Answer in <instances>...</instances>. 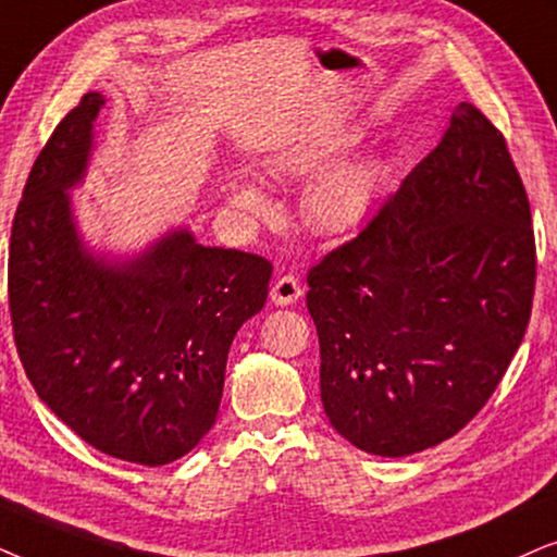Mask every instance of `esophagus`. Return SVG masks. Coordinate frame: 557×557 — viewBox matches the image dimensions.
I'll list each match as a JSON object with an SVG mask.
<instances>
[{
  "mask_svg": "<svg viewBox=\"0 0 557 557\" xmlns=\"http://www.w3.org/2000/svg\"><path fill=\"white\" fill-rule=\"evenodd\" d=\"M300 295H302V287L298 283V277H293V274H285V277H280L270 290V298H272L274 306H293V302L298 300Z\"/></svg>",
  "mask_w": 557,
  "mask_h": 557,
  "instance_id": "esophagus-1",
  "label": "esophagus"
}]
</instances>
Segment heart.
Returning <instances> with one entry per match:
<instances>
[{
  "instance_id": "b5f03b06",
  "label": "heart",
  "mask_w": 557,
  "mask_h": 557,
  "mask_svg": "<svg viewBox=\"0 0 557 557\" xmlns=\"http://www.w3.org/2000/svg\"><path fill=\"white\" fill-rule=\"evenodd\" d=\"M354 145L356 135L351 132H329V135L313 137L302 145L283 147L267 158V168L274 175L306 181V177L322 173L308 185L306 198H302V216L313 232L323 236L354 234L356 228L367 224L382 196L384 168L376 158L359 154V158H348L332 165ZM325 166L330 170L325 171ZM226 198L242 216L257 219L270 211V198L251 175H228Z\"/></svg>"
}]
</instances>
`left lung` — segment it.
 <instances>
[{
	"label": "left lung",
	"mask_w": 557,
	"mask_h": 557,
	"mask_svg": "<svg viewBox=\"0 0 557 557\" xmlns=\"http://www.w3.org/2000/svg\"><path fill=\"white\" fill-rule=\"evenodd\" d=\"M535 267L507 143L461 101L364 232L308 272L321 399L338 435L387 458L456 435L522 344Z\"/></svg>",
	"instance_id": "1"
}]
</instances>
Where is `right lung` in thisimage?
Wrapping results in <instances>:
<instances>
[{
  "label": "right lung",
  "instance_id": "add662e5",
  "mask_svg": "<svg viewBox=\"0 0 557 557\" xmlns=\"http://www.w3.org/2000/svg\"><path fill=\"white\" fill-rule=\"evenodd\" d=\"M88 91L37 154L14 213L10 313L37 397L78 438L139 466L188 454L219 414L228 346L262 310L272 264L173 228L135 257L91 251L73 216L94 122Z\"/></svg>",
  "mask_w": 557,
  "mask_h": 557
}]
</instances>
